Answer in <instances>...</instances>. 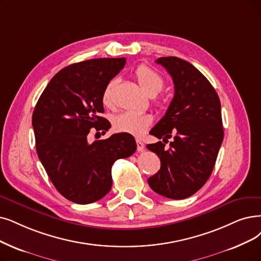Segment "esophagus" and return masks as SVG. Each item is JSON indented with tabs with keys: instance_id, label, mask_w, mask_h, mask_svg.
I'll return each mask as SVG.
<instances>
[{
	"instance_id": "1",
	"label": "esophagus",
	"mask_w": 261,
	"mask_h": 261,
	"mask_svg": "<svg viewBox=\"0 0 261 261\" xmlns=\"http://www.w3.org/2000/svg\"><path fill=\"white\" fill-rule=\"evenodd\" d=\"M136 143H137V151H138V152L143 151V149H144L143 142H142L141 140H139V139H136Z\"/></svg>"
}]
</instances>
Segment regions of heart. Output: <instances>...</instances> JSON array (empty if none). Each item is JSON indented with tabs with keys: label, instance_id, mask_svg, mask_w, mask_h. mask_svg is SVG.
Returning <instances> with one entry per match:
<instances>
[{
	"label": "heart",
	"instance_id": "obj_1",
	"mask_svg": "<svg viewBox=\"0 0 261 261\" xmlns=\"http://www.w3.org/2000/svg\"><path fill=\"white\" fill-rule=\"evenodd\" d=\"M135 77L137 79L139 87L147 95L154 96L164 88V78L151 67L140 65L135 70ZM117 85L116 80H111L102 92L101 100L105 106L112 103V93ZM152 124V118L149 114L126 111L122 112L113 118V128L120 133H126L134 136H141Z\"/></svg>",
	"mask_w": 261,
	"mask_h": 261
}]
</instances>
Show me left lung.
Listing matches in <instances>:
<instances>
[{
	"instance_id": "1",
	"label": "left lung",
	"mask_w": 261,
	"mask_h": 261,
	"mask_svg": "<svg viewBox=\"0 0 261 261\" xmlns=\"http://www.w3.org/2000/svg\"><path fill=\"white\" fill-rule=\"evenodd\" d=\"M172 77L174 96L150 134L163 141L148 144L161 169L148 179L151 189L171 199L194 195L210 178L224 139L221 101L194 65L176 57L156 60ZM175 135L170 148L164 143Z\"/></svg>"
}]
</instances>
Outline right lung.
Here are the masks:
<instances>
[{"mask_svg":"<svg viewBox=\"0 0 261 261\" xmlns=\"http://www.w3.org/2000/svg\"><path fill=\"white\" fill-rule=\"evenodd\" d=\"M126 63L125 58L92 59L71 64L50 80L33 111L36 152L58 192L88 204L106 196L112 186L111 167L137 149L129 134L88 142L92 128L105 133L102 92Z\"/></svg>","mask_w":261,"mask_h":261,"instance_id":"1","label":"right lung"}]
</instances>
